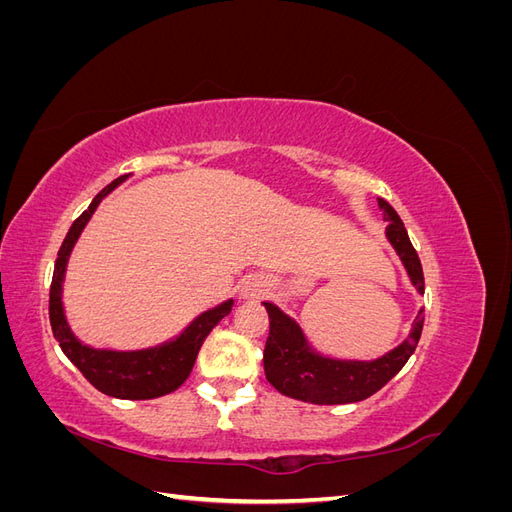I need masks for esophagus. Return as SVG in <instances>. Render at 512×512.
<instances>
[{
    "label": "esophagus",
    "mask_w": 512,
    "mask_h": 512,
    "mask_svg": "<svg viewBox=\"0 0 512 512\" xmlns=\"http://www.w3.org/2000/svg\"><path fill=\"white\" fill-rule=\"evenodd\" d=\"M267 284L260 280V277H247V280L241 284V299L245 301H254L260 299L265 294Z\"/></svg>",
    "instance_id": "obj_1"
}]
</instances>
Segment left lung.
Segmentation results:
<instances>
[{
    "label": "left lung",
    "mask_w": 512,
    "mask_h": 512,
    "mask_svg": "<svg viewBox=\"0 0 512 512\" xmlns=\"http://www.w3.org/2000/svg\"><path fill=\"white\" fill-rule=\"evenodd\" d=\"M378 207L389 222L384 235L404 265L410 284L418 294L425 292V277L418 254L410 243L404 222L395 209L378 198ZM269 314V337L265 346V374L277 391L292 399L318 406L354 404L378 393L399 369L408 363L421 339L425 307L418 309L410 335L397 348L371 361L333 359L320 354L305 337L301 324L284 314L271 301L262 303Z\"/></svg>",
    "instance_id": "left-lung-1"
}]
</instances>
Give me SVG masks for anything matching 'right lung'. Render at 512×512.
I'll use <instances>...</instances> for the list:
<instances>
[{"instance_id":"add662e5","label":"right lung","mask_w":512,"mask_h":512,"mask_svg":"<svg viewBox=\"0 0 512 512\" xmlns=\"http://www.w3.org/2000/svg\"><path fill=\"white\" fill-rule=\"evenodd\" d=\"M126 179L128 175H123L113 183H108L106 188L91 200L89 209L83 211L81 218L70 226L55 260L49 297V318L61 352L68 356L76 365V369H79L100 393L117 399H153L177 391L179 386L188 380L200 346H203L215 324L230 314L232 303L235 301L228 299L207 309V312L198 314L177 337L168 339V342L160 346H151L143 350L91 348L72 333L64 312V301H61V297H64V277L70 254L87 222L91 220V215L96 213L98 205L102 203V198L111 194L117 185Z\"/></svg>"}]
</instances>
